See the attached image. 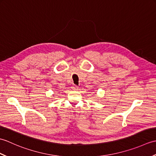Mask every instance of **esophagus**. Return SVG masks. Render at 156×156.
Returning a JSON list of instances; mask_svg holds the SVG:
<instances>
[{
  "label": "esophagus",
  "instance_id": "34e87169",
  "mask_svg": "<svg viewBox=\"0 0 156 156\" xmlns=\"http://www.w3.org/2000/svg\"><path fill=\"white\" fill-rule=\"evenodd\" d=\"M71 88H72V90H77V89L78 88V86H76V85H75V84H73V85L72 86Z\"/></svg>",
  "mask_w": 156,
  "mask_h": 156
}]
</instances>
